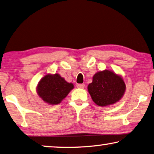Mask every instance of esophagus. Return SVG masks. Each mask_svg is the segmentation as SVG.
<instances>
[{
	"label": "esophagus",
	"mask_w": 154,
	"mask_h": 154,
	"mask_svg": "<svg viewBox=\"0 0 154 154\" xmlns=\"http://www.w3.org/2000/svg\"><path fill=\"white\" fill-rule=\"evenodd\" d=\"M77 88H85V84H83V83H82V84H77Z\"/></svg>",
	"instance_id": "esophagus-1"
}]
</instances>
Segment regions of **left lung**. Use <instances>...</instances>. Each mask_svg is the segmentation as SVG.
Returning <instances> with one entry per match:
<instances>
[{
	"label": "left lung",
	"instance_id": "left-lung-1",
	"mask_svg": "<svg viewBox=\"0 0 154 154\" xmlns=\"http://www.w3.org/2000/svg\"><path fill=\"white\" fill-rule=\"evenodd\" d=\"M88 91L93 101L100 106L113 104L120 100L125 91L123 79L112 71L105 70L95 74Z\"/></svg>",
	"mask_w": 154,
	"mask_h": 154
}]
</instances>
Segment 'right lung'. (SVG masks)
<instances>
[{"instance_id": "1", "label": "right lung", "mask_w": 154, "mask_h": 154, "mask_svg": "<svg viewBox=\"0 0 154 154\" xmlns=\"http://www.w3.org/2000/svg\"><path fill=\"white\" fill-rule=\"evenodd\" d=\"M73 85L66 82L58 74L47 75L39 82L38 94L44 102L50 104H58L73 89Z\"/></svg>"}]
</instances>
